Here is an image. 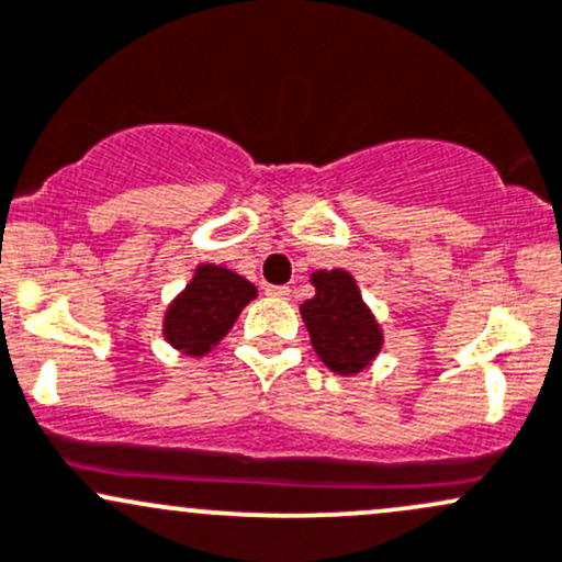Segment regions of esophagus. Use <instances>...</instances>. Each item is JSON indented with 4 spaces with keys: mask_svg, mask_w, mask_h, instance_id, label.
Listing matches in <instances>:
<instances>
[{
    "mask_svg": "<svg viewBox=\"0 0 562 562\" xmlns=\"http://www.w3.org/2000/svg\"><path fill=\"white\" fill-rule=\"evenodd\" d=\"M266 293H269V296H274V299H288V296H291V288H288V285H269V288H266Z\"/></svg>",
    "mask_w": 562,
    "mask_h": 562,
    "instance_id": "1",
    "label": "esophagus"
}]
</instances>
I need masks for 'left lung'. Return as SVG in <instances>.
Here are the masks:
<instances>
[{"instance_id": "1", "label": "left lung", "mask_w": 562, "mask_h": 562, "mask_svg": "<svg viewBox=\"0 0 562 562\" xmlns=\"http://www.w3.org/2000/svg\"><path fill=\"white\" fill-rule=\"evenodd\" d=\"M315 296L301 304L312 347L336 374H358L382 347V330L360 299L350 271H315Z\"/></svg>"}]
</instances>
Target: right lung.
Masks as SVG:
<instances>
[{
  "label": "right lung",
  "instance_id": "right-lung-1",
  "mask_svg": "<svg viewBox=\"0 0 562 562\" xmlns=\"http://www.w3.org/2000/svg\"><path fill=\"white\" fill-rule=\"evenodd\" d=\"M256 299V285L232 269L204 263L191 285L180 293L164 317V336L186 356H204L228 334L241 306Z\"/></svg>",
  "mask_w": 562,
  "mask_h": 562
}]
</instances>
